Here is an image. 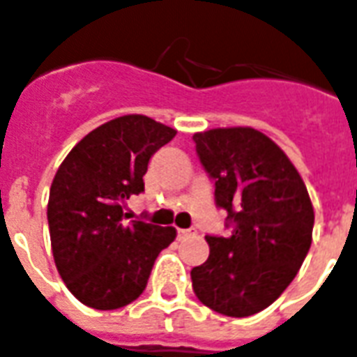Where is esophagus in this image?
Segmentation results:
<instances>
[{"instance_id": "34e87169", "label": "esophagus", "mask_w": 357, "mask_h": 357, "mask_svg": "<svg viewBox=\"0 0 357 357\" xmlns=\"http://www.w3.org/2000/svg\"><path fill=\"white\" fill-rule=\"evenodd\" d=\"M192 231H189V229H179L178 231V236L179 238H187V236H191Z\"/></svg>"}]
</instances>
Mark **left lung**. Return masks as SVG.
<instances>
[{
	"label": "left lung",
	"mask_w": 357,
	"mask_h": 357,
	"mask_svg": "<svg viewBox=\"0 0 357 357\" xmlns=\"http://www.w3.org/2000/svg\"><path fill=\"white\" fill-rule=\"evenodd\" d=\"M192 139L234 227L229 236H206L210 257L191 271L192 289L215 312L245 318L273 305L299 273L312 244V202L297 168L263 132L231 126Z\"/></svg>",
	"instance_id": "8db88e82"
}]
</instances>
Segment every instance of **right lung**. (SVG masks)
I'll return each mask as SVG.
<instances>
[{
  "label": "right lung",
  "instance_id": "add662e5",
  "mask_svg": "<svg viewBox=\"0 0 357 357\" xmlns=\"http://www.w3.org/2000/svg\"><path fill=\"white\" fill-rule=\"evenodd\" d=\"M176 132L145 115H123L89 132L58 166L47 204L52 257L83 305H130L176 238L174 227L123 221L126 199L144 191L149 158Z\"/></svg>",
  "mask_w": 357,
  "mask_h": 357
}]
</instances>
